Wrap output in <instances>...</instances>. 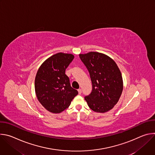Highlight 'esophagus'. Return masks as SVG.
Segmentation results:
<instances>
[{"label": "esophagus", "mask_w": 155, "mask_h": 155, "mask_svg": "<svg viewBox=\"0 0 155 155\" xmlns=\"http://www.w3.org/2000/svg\"><path fill=\"white\" fill-rule=\"evenodd\" d=\"M78 94H81V93H82V91H81V89H78Z\"/></svg>", "instance_id": "esophagus-1"}]
</instances>
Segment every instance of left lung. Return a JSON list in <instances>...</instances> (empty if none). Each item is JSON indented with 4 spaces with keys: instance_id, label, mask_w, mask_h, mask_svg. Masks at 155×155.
Returning <instances> with one entry per match:
<instances>
[{
    "instance_id": "1",
    "label": "left lung",
    "mask_w": 155,
    "mask_h": 155,
    "mask_svg": "<svg viewBox=\"0 0 155 155\" xmlns=\"http://www.w3.org/2000/svg\"><path fill=\"white\" fill-rule=\"evenodd\" d=\"M80 59L90 73L91 93L84 97L93 111L104 113L117 104L121 95L123 84L121 72L115 62L98 52L80 54Z\"/></svg>"
}]
</instances>
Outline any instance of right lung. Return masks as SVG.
Segmentation results:
<instances>
[{
	"label": "right lung",
	"mask_w": 155,
	"mask_h": 155,
	"mask_svg": "<svg viewBox=\"0 0 155 155\" xmlns=\"http://www.w3.org/2000/svg\"><path fill=\"white\" fill-rule=\"evenodd\" d=\"M72 54L58 53L44 62L35 79V90L40 104L49 112L59 114L70 105L78 94L71 86L65 69L74 59Z\"/></svg>",
	"instance_id": "add662e5"
}]
</instances>
